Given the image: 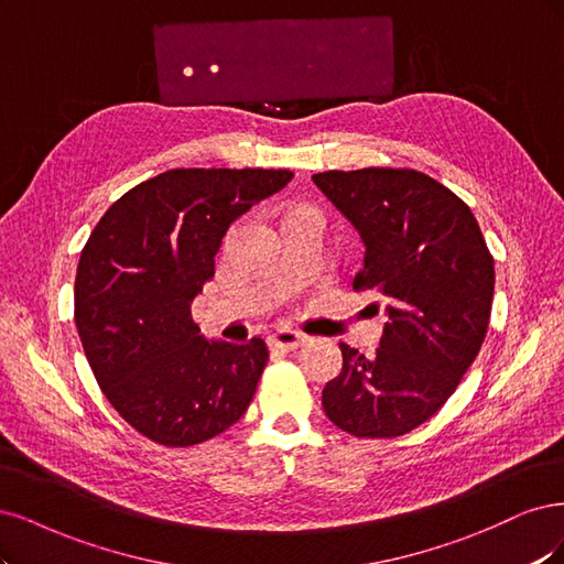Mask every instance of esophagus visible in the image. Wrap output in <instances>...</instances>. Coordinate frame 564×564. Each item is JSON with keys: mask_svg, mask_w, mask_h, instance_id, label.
<instances>
[{"mask_svg": "<svg viewBox=\"0 0 564 564\" xmlns=\"http://www.w3.org/2000/svg\"><path fill=\"white\" fill-rule=\"evenodd\" d=\"M304 341H306V335L300 330H293V328H279L269 335V347L281 349V351H293Z\"/></svg>", "mask_w": 564, "mask_h": 564, "instance_id": "obj_1", "label": "esophagus"}]
</instances>
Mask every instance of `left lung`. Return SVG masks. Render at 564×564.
<instances>
[{"mask_svg":"<svg viewBox=\"0 0 564 564\" xmlns=\"http://www.w3.org/2000/svg\"><path fill=\"white\" fill-rule=\"evenodd\" d=\"M312 180L366 246L354 288L377 293L387 314L372 358L339 344L341 372L325 384L323 410L356 438H395L431 420L476 360L495 260L470 208L420 171H328Z\"/></svg>","mask_w":564,"mask_h":564,"instance_id":"left-lung-1","label":"left lung"}]
</instances>
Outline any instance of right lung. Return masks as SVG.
I'll use <instances>...</instances> for the list:
<instances>
[{"instance_id":"obj_1","label":"right lung","mask_w":564,"mask_h":564,"mask_svg":"<svg viewBox=\"0 0 564 564\" xmlns=\"http://www.w3.org/2000/svg\"><path fill=\"white\" fill-rule=\"evenodd\" d=\"M293 173L173 169L126 192L82 250L75 323L102 393L169 447L215 438L248 410L267 344L206 339L192 302L215 276L229 225Z\"/></svg>"}]
</instances>
